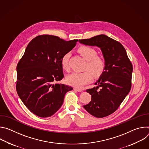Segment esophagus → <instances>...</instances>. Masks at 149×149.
<instances>
[{
	"label": "esophagus",
	"instance_id": "34e87169",
	"mask_svg": "<svg viewBox=\"0 0 149 149\" xmlns=\"http://www.w3.org/2000/svg\"><path fill=\"white\" fill-rule=\"evenodd\" d=\"M74 90H75V91H78V92H79V93H81V92L82 91V89H80V88H77V87H75V88H74Z\"/></svg>",
	"mask_w": 149,
	"mask_h": 149
}]
</instances>
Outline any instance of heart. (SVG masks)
Listing matches in <instances>:
<instances>
[{"label": "heart", "instance_id": "obj_1", "mask_svg": "<svg viewBox=\"0 0 149 149\" xmlns=\"http://www.w3.org/2000/svg\"><path fill=\"white\" fill-rule=\"evenodd\" d=\"M79 54L87 61L85 68L88 69L82 72H73L68 75L66 81L71 86L75 87H81L84 85L89 82L93 78L98 77L102 73L105 68V62L100 56H96L97 52L93 48L83 45L78 49ZM70 54L67 52L61 59V64L63 69L69 70L68 61Z\"/></svg>", "mask_w": 149, "mask_h": 149}]
</instances>
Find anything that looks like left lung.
<instances>
[{
	"label": "left lung",
	"mask_w": 149,
	"mask_h": 149,
	"mask_svg": "<svg viewBox=\"0 0 149 149\" xmlns=\"http://www.w3.org/2000/svg\"><path fill=\"white\" fill-rule=\"evenodd\" d=\"M85 45L100 48L105 62L104 71L94 83L97 87L87 90L91 101L84 108L92 116L102 118L114 113L131 89L133 66L120 42L105 35L79 40Z\"/></svg>",
	"instance_id": "obj_1"
}]
</instances>
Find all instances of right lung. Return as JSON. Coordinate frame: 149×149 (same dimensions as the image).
<instances>
[{"instance_id": "obj_1", "label": "right lung", "mask_w": 149, "mask_h": 149, "mask_svg": "<svg viewBox=\"0 0 149 149\" xmlns=\"http://www.w3.org/2000/svg\"><path fill=\"white\" fill-rule=\"evenodd\" d=\"M78 41L44 35L35 37L28 45L16 67V91L36 116L45 118L54 115L62 106L65 94L73 90L55 82L63 78L62 56L71 51Z\"/></svg>"}]
</instances>
